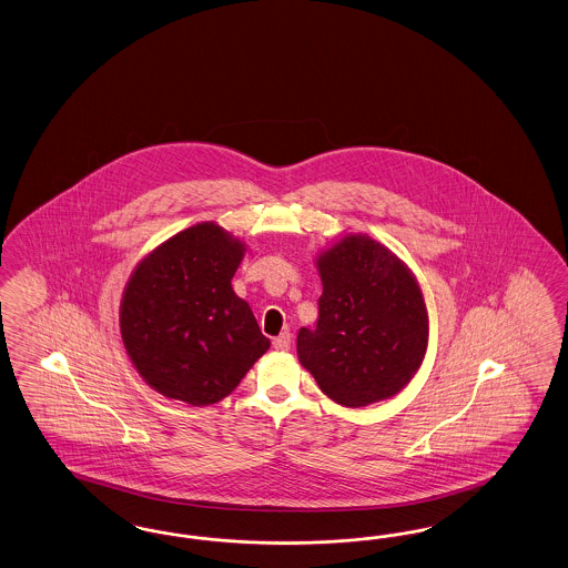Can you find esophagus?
<instances>
[{
  "label": "esophagus",
  "instance_id": "esophagus-1",
  "mask_svg": "<svg viewBox=\"0 0 568 568\" xmlns=\"http://www.w3.org/2000/svg\"><path fill=\"white\" fill-rule=\"evenodd\" d=\"M274 351H290L292 348V336L287 332H283L281 336H276L273 341Z\"/></svg>",
  "mask_w": 568,
  "mask_h": 568
}]
</instances>
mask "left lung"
<instances>
[{
	"label": "left lung",
	"instance_id": "1",
	"mask_svg": "<svg viewBox=\"0 0 568 568\" xmlns=\"http://www.w3.org/2000/svg\"><path fill=\"white\" fill-rule=\"evenodd\" d=\"M317 325L297 332V357L346 408L393 397L425 357L429 318L418 283L385 245L348 234L317 260Z\"/></svg>",
	"mask_w": 568,
	"mask_h": 568
}]
</instances>
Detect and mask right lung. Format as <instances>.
<instances>
[{"instance_id":"add662e5","label":"right lung","mask_w":568,"mask_h":568,"mask_svg":"<svg viewBox=\"0 0 568 568\" xmlns=\"http://www.w3.org/2000/svg\"><path fill=\"white\" fill-rule=\"evenodd\" d=\"M243 243L204 222L152 251L120 304L126 353L164 397L209 406L230 395L271 346L232 292Z\"/></svg>"}]
</instances>
